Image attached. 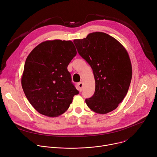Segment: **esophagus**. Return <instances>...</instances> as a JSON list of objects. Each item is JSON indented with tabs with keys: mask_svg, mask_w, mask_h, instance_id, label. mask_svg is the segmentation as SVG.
I'll return each instance as SVG.
<instances>
[{
	"mask_svg": "<svg viewBox=\"0 0 157 157\" xmlns=\"http://www.w3.org/2000/svg\"><path fill=\"white\" fill-rule=\"evenodd\" d=\"M78 87H79V91H82V86H83V84L82 82H80L78 84Z\"/></svg>",
	"mask_w": 157,
	"mask_h": 157,
	"instance_id": "obj_1",
	"label": "esophagus"
}]
</instances>
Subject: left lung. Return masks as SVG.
Wrapping results in <instances>:
<instances>
[{"label": "left lung", "mask_w": 157, "mask_h": 157, "mask_svg": "<svg viewBox=\"0 0 157 157\" xmlns=\"http://www.w3.org/2000/svg\"><path fill=\"white\" fill-rule=\"evenodd\" d=\"M73 41L94 76L95 92L85 100L87 105L101 114L114 110L125 97L132 79V64L126 49L116 38L100 32Z\"/></svg>", "instance_id": "8db88e82"}]
</instances>
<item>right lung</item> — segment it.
Here are the masks:
<instances>
[{
  "label": "right lung",
  "mask_w": 157,
  "mask_h": 157,
  "mask_svg": "<svg viewBox=\"0 0 157 157\" xmlns=\"http://www.w3.org/2000/svg\"><path fill=\"white\" fill-rule=\"evenodd\" d=\"M76 53L71 41L54 40L40 43L27 56L21 86L40 114L50 117L61 115L79 94L67 69Z\"/></svg>",
  "instance_id": "right-lung-1"
}]
</instances>
